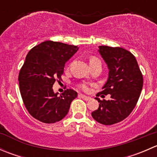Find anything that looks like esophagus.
I'll list each match as a JSON object with an SVG mask.
<instances>
[{"label": "esophagus", "instance_id": "1", "mask_svg": "<svg viewBox=\"0 0 157 157\" xmlns=\"http://www.w3.org/2000/svg\"><path fill=\"white\" fill-rule=\"evenodd\" d=\"M80 96L82 98V99H83V100H85V101H89V100H90V99H91V98H90V96H84V95H80Z\"/></svg>", "mask_w": 157, "mask_h": 157}]
</instances>
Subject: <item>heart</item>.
<instances>
[{
    "instance_id": "1",
    "label": "heart",
    "mask_w": 157,
    "mask_h": 157,
    "mask_svg": "<svg viewBox=\"0 0 157 157\" xmlns=\"http://www.w3.org/2000/svg\"><path fill=\"white\" fill-rule=\"evenodd\" d=\"M97 62H101V61L100 60H99L98 58H96V57H92V58L90 59V64H93ZM79 87L85 92H88L89 90H90V89H89L87 85L85 84V83H80V84H79Z\"/></svg>"
}]
</instances>
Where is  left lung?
Instances as JSON below:
<instances>
[{
  "label": "left lung",
  "mask_w": 157,
  "mask_h": 157,
  "mask_svg": "<svg viewBox=\"0 0 157 157\" xmlns=\"http://www.w3.org/2000/svg\"><path fill=\"white\" fill-rule=\"evenodd\" d=\"M99 48L109 72L107 82L97 96L110 94L111 97L109 100L95 98L100 103L92 116L100 124L111 125L125 119L136 106L143 87V75L129 51L106 45Z\"/></svg>",
  "instance_id": "left-lung-1"
}]
</instances>
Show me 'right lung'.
Instances as JSON below:
<instances>
[{
    "instance_id": "obj_1",
    "label": "right lung",
    "mask_w": 157,
    "mask_h": 157,
    "mask_svg": "<svg viewBox=\"0 0 157 157\" xmlns=\"http://www.w3.org/2000/svg\"><path fill=\"white\" fill-rule=\"evenodd\" d=\"M77 50L75 45L45 41L26 55L18 77L20 94L29 113L41 122L61 121L77 96L72 89H67L60 96L52 89L56 80H61L66 61Z\"/></svg>"
}]
</instances>
